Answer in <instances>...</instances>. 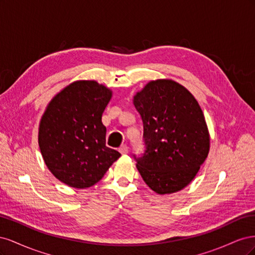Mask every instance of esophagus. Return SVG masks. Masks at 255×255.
Returning a JSON list of instances; mask_svg holds the SVG:
<instances>
[{
	"label": "esophagus",
	"instance_id": "34e87169",
	"mask_svg": "<svg viewBox=\"0 0 255 255\" xmlns=\"http://www.w3.org/2000/svg\"><path fill=\"white\" fill-rule=\"evenodd\" d=\"M119 152L121 153V154H128V145L127 144H122L120 148H119Z\"/></svg>",
	"mask_w": 255,
	"mask_h": 255
}]
</instances>
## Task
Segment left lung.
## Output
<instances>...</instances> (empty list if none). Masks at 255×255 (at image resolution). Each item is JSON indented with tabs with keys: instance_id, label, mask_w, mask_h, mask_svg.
<instances>
[{
	"instance_id": "1",
	"label": "left lung",
	"mask_w": 255,
	"mask_h": 255,
	"mask_svg": "<svg viewBox=\"0 0 255 255\" xmlns=\"http://www.w3.org/2000/svg\"><path fill=\"white\" fill-rule=\"evenodd\" d=\"M133 103L143 122L145 151L136 158L142 180L158 195L195 179L210 152V133L196 98L173 80L150 81Z\"/></svg>"
}]
</instances>
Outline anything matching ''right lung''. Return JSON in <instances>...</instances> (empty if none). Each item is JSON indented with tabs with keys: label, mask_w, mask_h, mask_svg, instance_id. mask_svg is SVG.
Masks as SVG:
<instances>
[{
	"label": "right lung",
	"mask_w": 255,
	"mask_h": 255,
	"mask_svg": "<svg viewBox=\"0 0 255 255\" xmlns=\"http://www.w3.org/2000/svg\"><path fill=\"white\" fill-rule=\"evenodd\" d=\"M113 91L96 81H75L48 104L38 128L42 158L57 180L73 188L98 183L121 154L105 145L102 114Z\"/></svg>",
	"instance_id": "right-lung-1"
}]
</instances>
